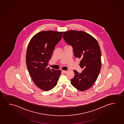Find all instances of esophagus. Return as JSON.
Masks as SVG:
<instances>
[{
    "label": "esophagus",
    "mask_w": 124,
    "mask_h": 124,
    "mask_svg": "<svg viewBox=\"0 0 124 124\" xmlns=\"http://www.w3.org/2000/svg\"><path fill=\"white\" fill-rule=\"evenodd\" d=\"M62 72L63 73H66L67 72V70H62Z\"/></svg>",
    "instance_id": "1"
}]
</instances>
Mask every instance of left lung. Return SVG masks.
<instances>
[{"label":"left lung","mask_w":124,"mask_h":124,"mask_svg":"<svg viewBox=\"0 0 124 124\" xmlns=\"http://www.w3.org/2000/svg\"><path fill=\"white\" fill-rule=\"evenodd\" d=\"M63 39L71 46L76 58L81 59L79 65L83 69L79 73L74 70L71 84L79 91L87 90L96 82L101 68V52L98 42L92 36L82 31L64 32Z\"/></svg>","instance_id":"1"}]
</instances>
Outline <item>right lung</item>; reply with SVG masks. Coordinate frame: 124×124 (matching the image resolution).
<instances>
[{
  "label": "right lung",
  "mask_w": 124,
  "mask_h": 124,
  "mask_svg": "<svg viewBox=\"0 0 124 124\" xmlns=\"http://www.w3.org/2000/svg\"><path fill=\"white\" fill-rule=\"evenodd\" d=\"M63 32L42 31L35 34L28 44L26 65L30 77L37 87L50 91L57 85L60 70L47 68L54 48L60 41Z\"/></svg>",
  "instance_id": "obj_1"
}]
</instances>
